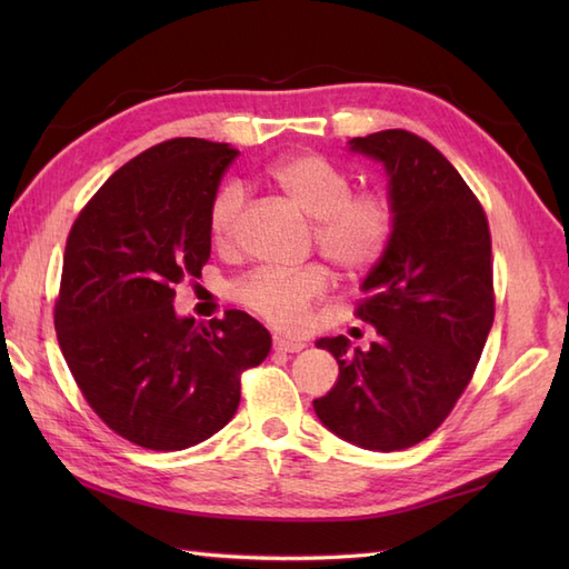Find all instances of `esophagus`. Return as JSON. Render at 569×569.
<instances>
[{
    "label": "esophagus",
    "mask_w": 569,
    "mask_h": 569,
    "mask_svg": "<svg viewBox=\"0 0 569 569\" xmlns=\"http://www.w3.org/2000/svg\"><path fill=\"white\" fill-rule=\"evenodd\" d=\"M303 347H306L303 342L283 340V337H273V349H276V352H288V355H293V352H300V349H303Z\"/></svg>",
    "instance_id": "34e87169"
}]
</instances>
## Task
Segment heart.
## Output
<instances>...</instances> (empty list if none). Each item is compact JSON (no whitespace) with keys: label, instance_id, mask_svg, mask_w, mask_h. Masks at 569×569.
Returning a JSON list of instances; mask_svg holds the SVG:
<instances>
[{"label":"heart","instance_id":"heart-1","mask_svg":"<svg viewBox=\"0 0 569 569\" xmlns=\"http://www.w3.org/2000/svg\"><path fill=\"white\" fill-rule=\"evenodd\" d=\"M271 183L296 208L312 217V244L347 276L377 266L396 232L393 200L383 190H355L342 166L320 153H293L269 168ZM244 208V188L222 183L208 204V232L217 247L232 244ZM330 271L320 263L303 269H257L232 286L237 303L281 332L308 325L312 303L330 291Z\"/></svg>","mask_w":569,"mask_h":569}]
</instances>
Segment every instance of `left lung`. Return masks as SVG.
<instances>
[{"mask_svg":"<svg viewBox=\"0 0 569 569\" xmlns=\"http://www.w3.org/2000/svg\"><path fill=\"white\" fill-rule=\"evenodd\" d=\"M349 143L386 166L396 232L355 310L377 342L318 340L340 379L312 408L342 440L393 452L438 430L475 377L493 322L491 234L481 202L430 141L386 129Z\"/></svg>","mask_w":569,"mask_h":569,"instance_id":"1","label":"left lung"}]
</instances>
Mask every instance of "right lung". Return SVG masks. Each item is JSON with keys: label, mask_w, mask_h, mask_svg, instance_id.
I'll use <instances>...</instances> for the list:
<instances>
[{"label": "right lung", "mask_w": 569, "mask_h": 569, "mask_svg": "<svg viewBox=\"0 0 569 569\" xmlns=\"http://www.w3.org/2000/svg\"><path fill=\"white\" fill-rule=\"evenodd\" d=\"M237 153L192 137L156 143L94 192L66 241L60 352L104 426L147 450L222 430L241 371L269 357L271 335L247 312L198 325L173 310L176 286L210 259L208 204Z\"/></svg>", "instance_id": "1"}]
</instances>
